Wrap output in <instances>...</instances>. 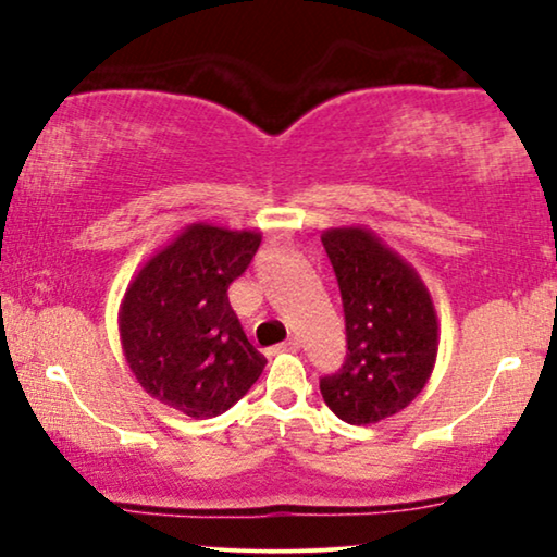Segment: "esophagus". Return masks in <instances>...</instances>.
Segmentation results:
<instances>
[{"instance_id": "esophagus-1", "label": "esophagus", "mask_w": 557, "mask_h": 557, "mask_svg": "<svg viewBox=\"0 0 557 557\" xmlns=\"http://www.w3.org/2000/svg\"><path fill=\"white\" fill-rule=\"evenodd\" d=\"M276 349V352H296V349H299V339H286V342H281L278 347H273Z\"/></svg>"}]
</instances>
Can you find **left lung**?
Here are the masks:
<instances>
[{
  "label": "left lung",
  "instance_id": "8db88e82",
  "mask_svg": "<svg viewBox=\"0 0 557 557\" xmlns=\"http://www.w3.org/2000/svg\"><path fill=\"white\" fill-rule=\"evenodd\" d=\"M322 246L339 286L347 355L319 391L345 423H377L406 408L431 377L436 311L416 271L362 227L324 233Z\"/></svg>",
  "mask_w": 557,
  "mask_h": 557
}]
</instances>
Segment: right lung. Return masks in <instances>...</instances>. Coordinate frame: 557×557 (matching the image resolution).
Returning <instances> with one entry per match:
<instances>
[{
	"label": "right lung",
	"mask_w": 557,
	"mask_h": 557,
	"mask_svg": "<svg viewBox=\"0 0 557 557\" xmlns=\"http://www.w3.org/2000/svg\"><path fill=\"white\" fill-rule=\"evenodd\" d=\"M261 235L197 223L151 258L121 307V345L151 398L189 418H215L261 377L227 288L253 261Z\"/></svg>",
	"instance_id": "obj_1"
}]
</instances>
